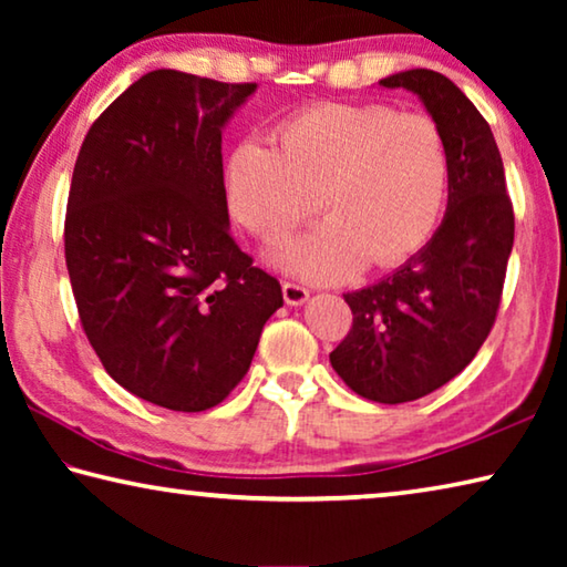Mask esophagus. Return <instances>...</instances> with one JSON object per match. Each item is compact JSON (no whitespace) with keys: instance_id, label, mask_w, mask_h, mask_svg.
Wrapping results in <instances>:
<instances>
[{"instance_id":"obj_1","label":"esophagus","mask_w":567,"mask_h":567,"mask_svg":"<svg viewBox=\"0 0 567 567\" xmlns=\"http://www.w3.org/2000/svg\"><path fill=\"white\" fill-rule=\"evenodd\" d=\"M282 295H285V302L292 305V307H300V305L310 300V290H307L305 285H297V282H285Z\"/></svg>"}]
</instances>
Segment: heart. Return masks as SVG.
Listing matches in <instances>:
<instances>
[{
	"instance_id": "b5f03b06",
	"label": "heart",
	"mask_w": 567,
	"mask_h": 567,
	"mask_svg": "<svg viewBox=\"0 0 567 567\" xmlns=\"http://www.w3.org/2000/svg\"><path fill=\"white\" fill-rule=\"evenodd\" d=\"M443 134L422 114L385 104H318L229 152L225 192L235 217L275 243L315 213L324 223L275 247L270 260L307 280L385 267L425 243L447 195Z\"/></svg>"
}]
</instances>
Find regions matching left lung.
Instances as JSON below:
<instances>
[{
    "label": "left lung",
    "mask_w": 567,
    "mask_h": 567,
    "mask_svg": "<svg viewBox=\"0 0 567 567\" xmlns=\"http://www.w3.org/2000/svg\"><path fill=\"white\" fill-rule=\"evenodd\" d=\"M380 87L415 94L450 159L443 223L395 272L344 295L352 330L330 352L344 385L398 405L443 388L485 342L501 307L515 217L491 124L455 82L408 70Z\"/></svg>",
    "instance_id": "left-lung-1"
}]
</instances>
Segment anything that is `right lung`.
<instances>
[{
	"instance_id": "1",
	"label": "right lung",
	"mask_w": 567,
	"mask_h": 567,
	"mask_svg": "<svg viewBox=\"0 0 567 567\" xmlns=\"http://www.w3.org/2000/svg\"><path fill=\"white\" fill-rule=\"evenodd\" d=\"M257 84L155 70L82 142L64 257L82 328L132 395L177 412L247 375L282 287L229 237L223 130Z\"/></svg>"
}]
</instances>
